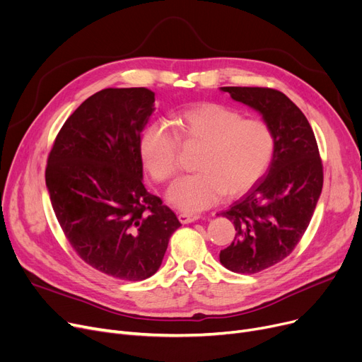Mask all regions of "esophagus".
I'll return each mask as SVG.
<instances>
[{"instance_id":"esophagus-1","label":"esophagus","mask_w":362,"mask_h":362,"mask_svg":"<svg viewBox=\"0 0 362 362\" xmlns=\"http://www.w3.org/2000/svg\"><path fill=\"white\" fill-rule=\"evenodd\" d=\"M199 217L198 216H194V214H185V213H180L179 214V221L182 224H189V223H194L197 221Z\"/></svg>"}]
</instances>
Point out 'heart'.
<instances>
[{"label":"heart","mask_w":362,"mask_h":362,"mask_svg":"<svg viewBox=\"0 0 362 362\" xmlns=\"http://www.w3.org/2000/svg\"><path fill=\"white\" fill-rule=\"evenodd\" d=\"M179 135L165 123L149 124L139 151L151 177L158 183L173 179L179 170L180 140L202 145L194 175L179 179L167 199L183 213H199L216 205L224 194H245L264 176L274 156L272 127L239 111L217 104H202L176 117Z\"/></svg>","instance_id":"1"}]
</instances>
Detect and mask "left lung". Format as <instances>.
Wrapping results in <instances>:
<instances>
[{
  "label": "left lung",
  "mask_w": 362,
  "mask_h": 362,
  "mask_svg": "<svg viewBox=\"0 0 362 362\" xmlns=\"http://www.w3.org/2000/svg\"><path fill=\"white\" fill-rule=\"evenodd\" d=\"M223 92L258 111L276 139L269 173L223 217L235 239L220 252L227 270L254 274L286 258L305 233L322 189V164L314 132L303 112L272 88L224 86Z\"/></svg>",
  "instance_id": "1"
}]
</instances>
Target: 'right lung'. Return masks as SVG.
I'll use <instances>...</instances> for the list:
<instances>
[{"instance_id":"right-lung-1","label":"right lung","mask_w":362,"mask_h":362,"mask_svg":"<svg viewBox=\"0 0 362 362\" xmlns=\"http://www.w3.org/2000/svg\"><path fill=\"white\" fill-rule=\"evenodd\" d=\"M154 101L146 88L93 93L66 120L47 161L49 199L71 248L120 280L157 273L182 226L142 182L139 142Z\"/></svg>"}]
</instances>
